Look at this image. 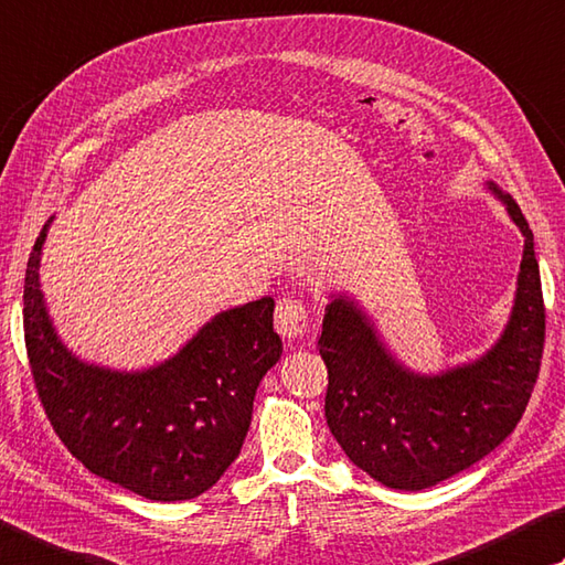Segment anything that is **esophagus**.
Here are the masks:
<instances>
[{"label": "esophagus", "mask_w": 565, "mask_h": 565, "mask_svg": "<svg viewBox=\"0 0 565 565\" xmlns=\"http://www.w3.org/2000/svg\"><path fill=\"white\" fill-rule=\"evenodd\" d=\"M274 326L286 341H299L309 331V306L299 296H286V299L276 303Z\"/></svg>", "instance_id": "34e87169"}]
</instances>
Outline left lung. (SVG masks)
Segmentation results:
<instances>
[{
  "mask_svg": "<svg viewBox=\"0 0 565 565\" xmlns=\"http://www.w3.org/2000/svg\"><path fill=\"white\" fill-rule=\"evenodd\" d=\"M499 198L524 234V259L514 313L481 361L415 375L387 355L353 301L338 296L326 306L318 335L328 367L326 423L348 459L390 489H429L477 465L514 433L536 385L546 341L539 262L519 204Z\"/></svg>",
  "mask_w": 565,
  "mask_h": 565,
  "instance_id": "8db88e82",
  "label": "left lung"
}]
</instances>
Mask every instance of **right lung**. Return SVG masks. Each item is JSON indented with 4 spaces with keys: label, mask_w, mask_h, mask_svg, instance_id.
<instances>
[{
    "label": "right lung",
    "mask_w": 565,
    "mask_h": 565,
    "mask_svg": "<svg viewBox=\"0 0 565 565\" xmlns=\"http://www.w3.org/2000/svg\"><path fill=\"white\" fill-rule=\"evenodd\" d=\"M29 254L24 343L36 395L61 443L88 471L150 501L207 491L237 459L254 393L281 358L274 299L214 316L182 351L146 373H110L71 355L54 333Z\"/></svg>",
    "instance_id": "right-lung-1"
}]
</instances>
